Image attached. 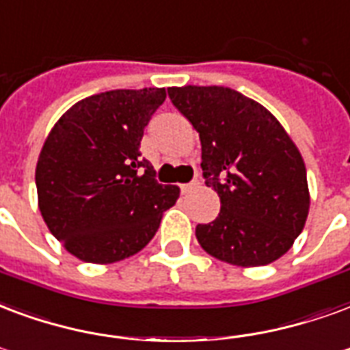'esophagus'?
<instances>
[{
    "label": "esophagus",
    "mask_w": 350,
    "mask_h": 350,
    "mask_svg": "<svg viewBox=\"0 0 350 350\" xmlns=\"http://www.w3.org/2000/svg\"><path fill=\"white\" fill-rule=\"evenodd\" d=\"M198 185H200V182H198V180H193L191 183H183L182 193H189V191H193V189L198 187Z\"/></svg>",
    "instance_id": "esophagus-1"
}]
</instances>
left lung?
Masks as SVG:
<instances>
[{"instance_id":"left-lung-1","label":"left lung","mask_w":350,"mask_h":350,"mask_svg":"<svg viewBox=\"0 0 350 350\" xmlns=\"http://www.w3.org/2000/svg\"><path fill=\"white\" fill-rule=\"evenodd\" d=\"M202 144L206 185L221 213L196 226L200 247L237 267L269 265L293 247L310 211L306 165L276 116L228 87H170Z\"/></svg>"}]
</instances>
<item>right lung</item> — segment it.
<instances>
[{
  "instance_id": "1",
  "label": "right lung",
  "mask_w": 350,
  "mask_h": 350,
  "mask_svg": "<svg viewBox=\"0 0 350 350\" xmlns=\"http://www.w3.org/2000/svg\"><path fill=\"white\" fill-rule=\"evenodd\" d=\"M167 90H107L74 103L44 141L35 170L38 209L77 260L115 263L137 254L180 187L155 180L139 146Z\"/></svg>"
}]
</instances>
